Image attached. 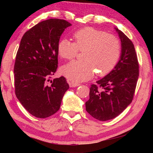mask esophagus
Masks as SVG:
<instances>
[{"mask_svg": "<svg viewBox=\"0 0 153 153\" xmlns=\"http://www.w3.org/2000/svg\"><path fill=\"white\" fill-rule=\"evenodd\" d=\"M69 82V86H70L71 88L79 86V85H80L79 84H78V83H76V82Z\"/></svg>", "mask_w": 153, "mask_h": 153, "instance_id": "obj_1", "label": "esophagus"}]
</instances>
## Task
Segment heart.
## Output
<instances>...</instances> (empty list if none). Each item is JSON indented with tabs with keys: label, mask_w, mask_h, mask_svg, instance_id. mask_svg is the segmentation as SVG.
<instances>
[{
	"label": "heart",
	"mask_w": 153,
	"mask_h": 153,
	"mask_svg": "<svg viewBox=\"0 0 153 153\" xmlns=\"http://www.w3.org/2000/svg\"><path fill=\"white\" fill-rule=\"evenodd\" d=\"M74 42L67 39L59 41L57 51L60 57L74 59L78 51L82 53V61H73L65 65L62 74L74 82L87 81L94 74L105 76L117 65L121 55V43L115 36L105 31L87 27L73 34Z\"/></svg>",
	"instance_id": "obj_1"
}]
</instances>
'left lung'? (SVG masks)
<instances>
[{
  "label": "left lung",
  "mask_w": 153,
  "mask_h": 153,
  "mask_svg": "<svg viewBox=\"0 0 153 153\" xmlns=\"http://www.w3.org/2000/svg\"><path fill=\"white\" fill-rule=\"evenodd\" d=\"M121 42L120 59L112 71L92 84L86 102L88 113L99 121H107L121 114L134 98L139 76V63L134 44L115 28Z\"/></svg>",
  "instance_id": "8db88e82"
}]
</instances>
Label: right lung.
<instances>
[{
    "label": "right lung",
    "instance_id": "add662e5",
    "mask_svg": "<svg viewBox=\"0 0 153 153\" xmlns=\"http://www.w3.org/2000/svg\"><path fill=\"white\" fill-rule=\"evenodd\" d=\"M66 20L42 21L24 33L14 65L15 92L25 109L38 118L53 115L60 108L69 89L65 77L51 80L58 67L57 46Z\"/></svg>",
    "mask_w": 153,
    "mask_h": 153
}]
</instances>
